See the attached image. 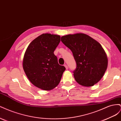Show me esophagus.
<instances>
[{
	"instance_id": "34e87169",
	"label": "esophagus",
	"mask_w": 121,
	"mask_h": 121,
	"mask_svg": "<svg viewBox=\"0 0 121 121\" xmlns=\"http://www.w3.org/2000/svg\"><path fill=\"white\" fill-rule=\"evenodd\" d=\"M64 66L65 67V69H68V65L66 64H65Z\"/></svg>"
}]
</instances>
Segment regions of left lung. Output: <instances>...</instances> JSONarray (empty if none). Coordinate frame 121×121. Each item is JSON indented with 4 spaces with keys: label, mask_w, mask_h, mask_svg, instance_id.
Wrapping results in <instances>:
<instances>
[{
    "label": "left lung",
    "mask_w": 121,
    "mask_h": 121,
    "mask_svg": "<svg viewBox=\"0 0 121 121\" xmlns=\"http://www.w3.org/2000/svg\"><path fill=\"white\" fill-rule=\"evenodd\" d=\"M61 41L72 51L76 62V69L73 71L76 81L86 87L99 81L108 64L107 54L100 43L83 33L63 36Z\"/></svg>",
    "instance_id": "left-lung-1"
}]
</instances>
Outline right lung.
Returning a JSON list of instances; mask_svg holds the SVG:
<instances>
[{
	"instance_id": "obj_1",
	"label": "right lung",
	"mask_w": 121,
	"mask_h": 121,
	"mask_svg": "<svg viewBox=\"0 0 121 121\" xmlns=\"http://www.w3.org/2000/svg\"><path fill=\"white\" fill-rule=\"evenodd\" d=\"M60 41V35L43 34L33 40L26 50L23 69L30 81L39 88L50 90L60 82L65 68L58 64L53 53Z\"/></svg>"
}]
</instances>
